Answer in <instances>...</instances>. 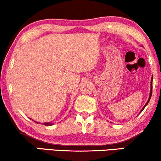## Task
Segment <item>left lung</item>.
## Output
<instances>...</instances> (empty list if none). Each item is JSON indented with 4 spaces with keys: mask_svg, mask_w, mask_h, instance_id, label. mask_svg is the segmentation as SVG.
Returning <instances> with one entry per match:
<instances>
[{
    "mask_svg": "<svg viewBox=\"0 0 161 161\" xmlns=\"http://www.w3.org/2000/svg\"><path fill=\"white\" fill-rule=\"evenodd\" d=\"M152 81H153V76L152 77V79H151V89H150V94H149V97H148V101L146 102V103L145 104V106H143V107H142V109H141V111L139 112V113H141V112H142L143 111V109H145V107H146V106L147 105H148V103L149 100H150L151 97H152Z\"/></svg>",
    "mask_w": 161,
    "mask_h": 161,
    "instance_id": "8db88e82",
    "label": "left lung"
}]
</instances>
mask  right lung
<instances>
[{
  "label": "right lung",
  "instance_id": "1",
  "mask_svg": "<svg viewBox=\"0 0 161 161\" xmlns=\"http://www.w3.org/2000/svg\"><path fill=\"white\" fill-rule=\"evenodd\" d=\"M32 121H34V120H32ZM36 123H40V122H37V121H35ZM42 125H46V126H51V125H53V123H51V122H45V123H42Z\"/></svg>",
  "mask_w": 161,
  "mask_h": 161
}]
</instances>
